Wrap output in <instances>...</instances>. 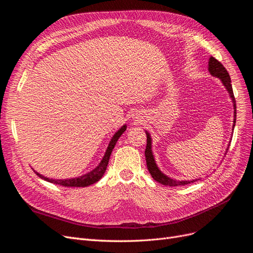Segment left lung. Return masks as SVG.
Segmentation results:
<instances>
[{"label":"left lung","instance_id":"left-lung-1","mask_svg":"<svg viewBox=\"0 0 253 253\" xmlns=\"http://www.w3.org/2000/svg\"><path fill=\"white\" fill-rule=\"evenodd\" d=\"M208 65H209L208 66V70H209L210 74L213 76V77L219 78V80L221 81V83L224 84V86L226 87L227 91L229 93V96H230L231 100L233 102V110H234L233 127H234L235 126V120H236V104H235V99H234L233 90H232L230 76H229V74H228L226 68L224 67V65L221 64L220 62H218V61L215 58L210 57ZM145 135H147V148H145L144 155H145V160H147L148 170H149L150 174L152 175L153 178H154L156 181L162 183V185L170 186V187L185 186V185H188V183L195 182V181L198 180V179H193V180H176V179L170 178L169 176H167L166 174H164L162 171H160L158 169L157 165H156L154 155H153V152H152V138H151V135H150V133L148 131H145Z\"/></svg>","mask_w":253,"mask_h":253}]
</instances>
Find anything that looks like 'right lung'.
Returning a JSON list of instances; mask_svg holds the SVG:
<instances>
[{"instance_id":"obj_1","label":"right lung","mask_w":253,"mask_h":253,"mask_svg":"<svg viewBox=\"0 0 253 253\" xmlns=\"http://www.w3.org/2000/svg\"><path fill=\"white\" fill-rule=\"evenodd\" d=\"M126 125L122 126L118 129V131L114 134V136L112 137V139L109 143V147L105 151V154H104L102 160L100 163H99V165L95 168V169L91 170L90 172H88L86 174L82 175V176H79V177L68 178V179H52V178L45 177V176L41 175L40 173L36 172L35 170L34 171L38 176H39L40 178L46 180L48 182L55 183V185H60V186H63V187H87V186L93 185V183L97 182L103 176V174L106 170V167H108V165H109V160H110L112 151L115 147V144H116L117 140L119 139V137L122 135V133L126 131Z\"/></svg>"}]
</instances>
